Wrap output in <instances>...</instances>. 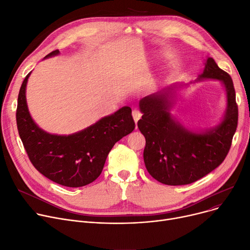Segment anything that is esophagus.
Returning <instances> with one entry per match:
<instances>
[{
  "label": "esophagus",
  "mask_w": 250,
  "mask_h": 250,
  "mask_svg": "<svg viewBox=\"0 0 250 250\" xmlns=\"http://www.w3.org/2000/svg\"><path fill=\"white\" fill-rule=\"evenodd\" d=\"M133 117H134V121H135V123L137 124L138 123V121L140 120V118L142 117V113L139 111V110H137V109H135V110H133Z\"/></svg>",
  "instance_id": "obj_1"
}]
</instances>
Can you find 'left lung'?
<instances>
[{"instance_id":"8db88e82","label":"left lung","mask_w":250,"mask_h":250,"mask_svg":"<svg viewBox=\"0 0 250 250\" xmlns=\"http://www.w3.org/2000/svg\"><path fill=\"white\" fill-rule=\"evenodd\" d=\"M214 79L224 85L227 108L223 121L213 128L190 132L170 113L176 89L173 84L140 100L143 113L138 127L146 139L144 162L150 175L167 186L189 185L216 169L230 150L238 123L233 81L228 73L208 58L198 80Z\"/></svg>"}]
</instances>
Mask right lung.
<instances>
[{
    "label": "right lung",
    "instance_id": "obj_1",
    "mask_svg": "<svg viewBox=\"0 0 250 250\" xmlns=\"http://www.w3.org/2000/svg\"><path fill=\"white\" fill-rule=\"evenodd\" d=\"M59 54V49L54 50L45 59ZM30 74L21 85L16 111L19 136L29 160L42 175L61 186L89 185L101 174L114 144L134 130L132 109L124 106L69 136L48 134L34 123L28 110L26 85Z\"/></svg>",
    "mask_w": 250,
    "mask_h": 250
}]
</instances>
